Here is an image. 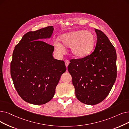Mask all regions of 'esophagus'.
<instances>
[{
	"label": "esophagus",
	"mask_w": 129,
	"mask_h": 129,
	"mask_svg": "<svg viewBox=\"0 0 129 129\" xmlns=\"http://www.w3.org/2000/svg\"><path fill=\"white\" fill-rule=\"evenodd\" d=\"M69 63H70V61L68 60H66L65 61V66H66V68H68V66Z\"/></svg>",
	"instance_id": "obj_1"
}]
</instances>
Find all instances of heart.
Wrapping results in <instances>:
<instances>
[{
    "mask_svg": "<svg viewBox=\"0 0 129 129\" xmlns=\"http://www.w3.org/2000/svg\"><path fill=\"white\" fill-rule=\"evenodd\" d=\"M62 43H56L55 49L57 52L63 54L66 47H71V53L76 58L86 57L92 51L95 42L93 34L89 31L75 30L65 33L61 36Z\"/></svg>",
    "mask_w": 129,
    "mask_h": 129,
    "instance_id": "b5f03b06",
    "label": "heart"
}]
</instances>
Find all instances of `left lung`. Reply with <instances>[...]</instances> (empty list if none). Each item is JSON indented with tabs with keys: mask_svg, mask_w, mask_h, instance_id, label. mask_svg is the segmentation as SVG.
Instances as JSON below:
<instances>
[{
	"mask_svg": "<svg viewBox=\"0 0 129 129\" xmlns=\"http://www.w3.org/2000/svg\"><path fill=\"white\" fill-rule=\"evenodd\" d=\"M97 40L94 51L87 56L70 60L68 71L77 99L87 105H95L106 98L116 78V53L108 37L95 29Z\"/></svg>",
	"mask_w": 129,
	"mask_h": 129,
	"instance_id": "obj_1",
	"label": "left lung"
}]
</instances>
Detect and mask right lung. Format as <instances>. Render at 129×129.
Listing matches in <instances>:
<instances>
[{
  "instance_id": "1",
  "label": "right lung",
  "mask_w": 129,
  "mask_h": 129,
  "mask_svg": "<svg viewBox=\"0 0 129 129\" xmlns=\"http://www.w3.org/2000/svg\"><path fill=\"white\" fill-rule=\"evenodd\" d=\"M53 30L51 26L27 33L13 51L11 77L19 95L30 104L41 105L51 101L66 70L63 60L53 57L54 46L42 41L51 37Z\"/></svg>"
}]
</instances>
